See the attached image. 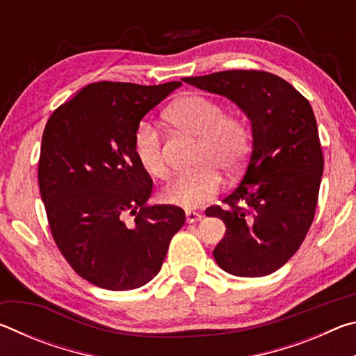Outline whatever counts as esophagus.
I'll return each mask as SVG.
<instances>
[{
	"label": "esophagus",
	"instance_id": "34e87169",
	"mask_svg": "<svg viewBox=\"0 0 356 356\" xmlns=\"http://www.w3.org/2000/svg\"><path fill=\"white\" fill-rule=\"evenodd\" d=\"M186 222H196L202 220V215L200 212H195V210H186Z\"/></svg>",
	"mask_w": 356,
	"mask_h": 356
}]
</instances>
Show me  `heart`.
<instances>
[{
  "mask_svg": "<svg viewBox=\"0 0 356 356\" xmlns=\"http://www.w3.org/2000/svg\"><path fill=\"white\" fill-rule=\"evenodd\" d=\"M166 120L174 129L200 138L196 152V171L179 174L161 190V200L171 206L200 207L220 190L221 176H236L250 152V131L245 122L232 114H222L215 100L190 94L168 108ZM138 163L150 177L165 179L168 165L161 150V140L150 122H141L134 136Z\"/></svg>",
  "mask_w": 356,
  "mask_h": 356,
  "instance_id": "heart-1",
  "label": "heart"
}]
</instances>
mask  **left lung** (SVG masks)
Listing matches in <instances>:
<instances>
[{"instance_id":"1","label":"left lung","mask_w":356,"mask_h":356,"mask_svg":"<svg viewBox=\"0 0 356 356\" xmlns=\"http://www.w3.org/2000/svg\"><path fill=\"white\" fill-rule=\"evenodd\" d=\"M234 102L251 122L252 150L243 179L207 216L225 221L213 250L234 276L276 272L300 248L314 220L323 156L309 102L268 72L225 70L182 78Z\"/></svg>"}]
</instances>
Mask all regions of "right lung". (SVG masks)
<instances>
[{"instance_id":"add662e5","label":"right lung","mask_w":356,"mask_h":356,"mask_svg":"<svg viewBox=\"0 0 356 356\" xmlns=\"http://www.w3.org/2000/svg\"><path fill=\"white\" fill-rule=\"evenodd\" d=\"M180 86L92 83L45 125L39 188L48 225L65 261L94 286L147 284L184 226L182 209L147 204L152 179L134 150L141 119Z\"/></svg>"}]
</instances>
